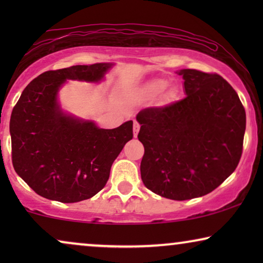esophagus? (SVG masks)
Masks as SVG:
<instances>
[{
  "label": "esophagus",
  "instance_id": "34e87169",
  "mask_svg": "<svg viewBox=\"0 0 263 263\" xmlns=\"http://www.w3.org/2000/svg\"><path fill=\"white\" fill-rule=\"evenodd\" d=\"M139 130H140V124L136 121H134V125H133V133H134V138L138 136Z\"/></svg>",
  "mask_w": 263,
  "mask_h": 263
}]
</instances>
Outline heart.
<instances>
[{"label":"heart","mask_w":263,"mask_h":263,"mask_svg":"<svg viewBox=\"0 0 263 263\" xmlns=\"http://www.w3.org/2000/svg\"><path fill=\"white\" fill-rule=\"evenodd\" d=\"M165 88H166V81L163 80V79H157V80H153L147 85L146 92L147 95L154 97L160 95Z\"/></svg>","instance_id":"1"}]
</instances>
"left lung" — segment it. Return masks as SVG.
<instances>
[{"instance_id":"8db88e82","label":"left lung","mask_w":263,"mask_h":263,"mask_svg":"<svg viewBox=\"0 0 263 263\" xmlns=\"http://www.w3.org/2000/svg\"><path fill=\"white\" fill-rule=\"evenodd\" d=\"M184 99L140 111L138 138L145 147L140 171L146 188L171 200H190L218 188L239 163L246 110L218 74L177 71Z\"/></svg>"}]
</instances>
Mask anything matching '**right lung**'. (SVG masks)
Segmentation results:
<instances>
[{"label":"right lung","mask_w":263,"mask_h":263,"mask_svg":"<svg viewBox=\"0 0 263 263\" xmlns=\"http://www.w3.org/2000/svg\"><path fill=\"white\" fill-rule=\"evenodd\" d=\"M114 63L49 70L32 80L10 116L14 170L38 195L73 203L105 186L111 165L133 139V121L102 129L62 110L59 92L67 80L98 84Z\"/></svg>","instance_id":"obj_1"}]
</instances>
